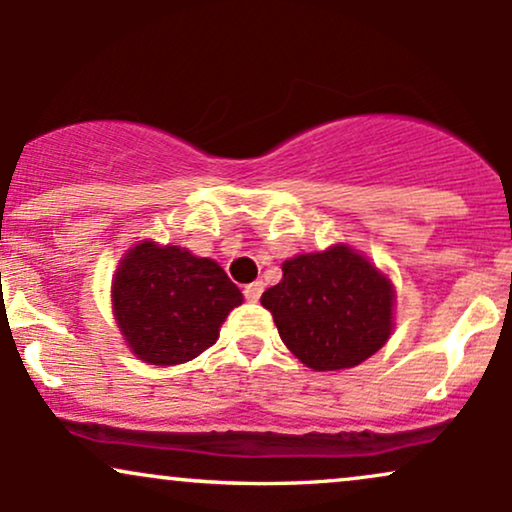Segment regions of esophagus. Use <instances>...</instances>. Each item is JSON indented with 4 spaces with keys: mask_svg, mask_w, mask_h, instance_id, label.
I'll use <instances>...</instances> for the list:
<instances>
[{
    "mask_svg": "<svg viewBox=\"0 0 512 512\" xmlns=\"http://www.w3.org/2000/svg\"><path fill=\"white\" fill-rule=\"evenodd\" d=\"M262 291H264V284H262V281H252V284H248V286H245V289H243V293H245V301L257 303V301H260Z\"/></svg>",
    "mask_w": 512,
    "mask_h": 512,
    "instance_id": "34e87169",
    "label": "esophagus"
}]
</instances>
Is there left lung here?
Returning <instances> with one entry per match:
<instances>
[{
	"label": "left lung",
	"mask_w": 512,
	"mask_h": 512,
	"mask_svg": "<svg viewBox=\"0 0 512 512\" xmlns=\"http://www.w3.org/2000/svg\"><path fill=\"white\" fill-rule=\"evenodd\" d=\"M284 279L262 293L281 342L313 370L363 363L392 332L390 281L344 245L284 262Z\"/></svg>",
	"instance_id": "left-lung-1"
}]
</instances>
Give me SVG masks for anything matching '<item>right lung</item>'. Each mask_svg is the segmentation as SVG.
Segmentation results:
<instances>
[{"label":"right lung","instance_id":"1","mask_svg":"<svg viewBox=\"0 0 512 512\" xmlns=\"http://www.w3.org/2000/svg\"><path fill=\"white\" fill-rule=\"evenodd\" d=\"M113 303L134 354L151 366H178L219 339L243 293L214 260L146 240L117 269Z\"/></svg>","mask_w":512,"mask_h":512}]
</instances>
